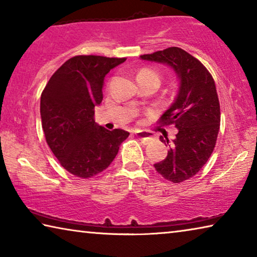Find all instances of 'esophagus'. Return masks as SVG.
<instances>
[{"mask_svg":"<svg viewBox=\"0 0 257 257\" xmlns=\"http://www.w3.org/2000/svg\"><path fill=\"white\" fill-rule=\"evenodd\" d=\"M135 135H136V137L142 139V141H145V142H149L151 139H153V136L150 133L144 132V130H138V132H135Z\"/></svg>","mask_w":257,"mask_h":257,"instance_id":"1","label":"esophagus"}]
</instances>
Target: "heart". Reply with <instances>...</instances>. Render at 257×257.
Listing matches in <instances>:
<instances>
[{
	"label": "heart",
	"mask_w": 257,
	"mask_h": 257,
	"mask_svg": "<svg viewBox=\"0 0 257 257\" xmlns=\"http://www.w3.org/2000/svg\"><path fill=\"white\" fill-rule=\"evenodd\" d=\"M150 77L155 78V79H158L159 82H160L159 73L156 72V71H154V70H152V69L144 68V69H142V70L137 73V79H143V78H150Z\"/></svg>",
	"instance_id": "heart-1"
}]
</instances>
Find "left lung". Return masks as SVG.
<instances>
[{
	"label": "left lung",
	"mask_w": 257,
	"mask_h": 257,
	"mask_svg": "<svg viewBox=\"0 0 257 257\" xmlns=\"http://www.w3.org/2000/svg\"><path fill=\"white\" fill-rule=\"evenodd\" d=\"M141 58L168 64L179 78L175 102L159 121L161 125L175 124L178 133L172 142L160 137L169 151L167 158L154 164L164 179L178 184L196 175L215 147L221 119L215 82L201 61L180 47H169Z\"/></svg>",
	"instance_id": "left-lung-1"
}]
</instances>
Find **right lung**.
<instances>
[{"instance_id":"add662e5","label":"right lung","mask_w":257,"mask_h":257,"mask_svg":"<svg viewBox=\"0 0 257 257\" xmlns=\"http://www.w3.org/2000/svg\"><path fill=\"white\" fill-rule=\"evenodd\" d=\"M125 58L77 55L50 78L41 96V118L47 145L71 175L90 178L112 163L129 133L107 130L94 120L103 99L104 77Z\"/></svg>"}]
</instances>
